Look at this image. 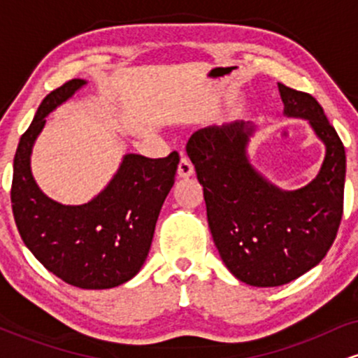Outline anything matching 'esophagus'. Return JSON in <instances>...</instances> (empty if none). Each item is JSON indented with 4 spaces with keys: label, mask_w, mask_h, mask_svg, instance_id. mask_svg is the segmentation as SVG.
<instances>
[{
    "label": "esophagus",
    "mask_w": 358,
    "mask_h": 358,
    "mask_svg": "<svg viewBox=\"0 0 358 358\" xmlns=\"http://www.w3.org/2000/svg\"><path fill=\"white\" fill-rule=\"evenodd\" d=\"M192 175H193L192 162L183 156V158L180 159V163H178V176H180V178H188V176H192Z\"/></svg>",
    "instance_id": "esophagus-1"
}]
</instances>
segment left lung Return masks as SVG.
Instances as JSON below:
<instances>
[{
    "instance_id": "obj_1",
    "label": "left lung",
    "mask_w": 358,
    "mask_h": 358,
    "mask_svg": "<svg viewBox=\"0 0 358 358\" xmlns=\"http://www.w3.org/2000/svg\"><path fill=\"white\" fill-rule=\"evenodd\" d=\"M285 116L310 122L324 145L318 175L281 190L250 165L252 122L208 126L192 134L187 155L203 185L207 219L222 261L239 281L281 286L327 256L343 212L345 148L313 96L278 84Z\"/></svg>"
}]
</instances>
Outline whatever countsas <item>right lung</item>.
I'll use <instances>...</instances> for the list:
<instances>
[{"label":"right lung","mask_w":358,"mask_h":358,"mask_svg":"<svg viewBox=\"0 0 358 358\" xmlns=\"http://www.w3.org/2000/svg\"><path fill=\"white\" fill-rule=\"evenodd\" d=\"M87 80L52 90L18 143L11 205L20 236L50 273L82 289H109L134 278L145 264L162 205L175 183L180 156L127 153L110 182L82 205L47 196L31 173V151L47 116Z\"/></svg>","instance_id":"right-lung-1"}]
</instances>
